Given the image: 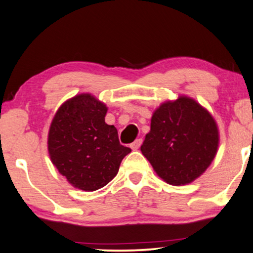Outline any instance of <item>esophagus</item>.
Returning <instances> with one entry per match:
<instances>
[{
    "label": "esophagus",
    "instance_id": "34e87169",
    "mask_svg": "<svg viewBox=\"0 0 253 253\" xmlns=\"http://www.w3.org/2000/svg\"><path fill=\"white\" fill-rule=\"evenodd\" d=\"M142 142H143V141H142L141 138H139V139H136V141L133 142L132 144L130 145V146H131V149H132V150H138V149H139V146L142 145Z\"/></svg>",
    "mask_w": 253,
    "mask_h": 253
}]
</instances>
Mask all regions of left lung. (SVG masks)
I'll use <instances>...</instances> for the list:
<instances>
[{
  "label": "left lung",
  "instance_id": "left-lung-1",
  "mask_svg": "<svg viewBox=\"0 0 253 253\" xmlns=\"http://www.w3.org/2000/svg\"><path fill=\"white\" fill-rule=\"evenodd\" d=\"M218 146L219 130L212 115L196 99L180 95L154 111L141 151L158 177L179 186L205 172Z\"/></svg>",
  "mask_w": 253,
  "mask_h": 253
}]
</instances>
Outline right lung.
<instances>
[{"mask_svg": "<svg viewBox=\"0 0 253 253\" xmlns=\"http://www.w3.org/2000/svg\"><path fill=\"white\" fill-rule=\"evenodd\" d=\"M108 107L91 93H79L56 111L48 132L51 163L74 188L96 191L116 176L131 149L105 123Z\"/></svg>", "mask_w": 253, "mask_h": 253, "instance_id": "right-lung-1", "label": "right lung"}]
</instances>
